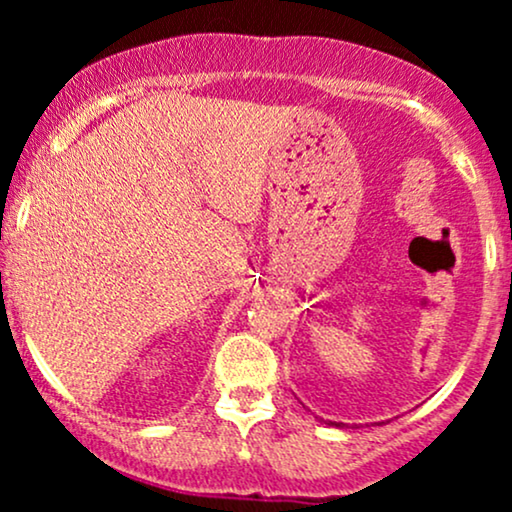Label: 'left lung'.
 Returning a JSON list of instances; mask_svg holds the SVG:
<instances>
[{
    "label": "left lung",
    "mask_w": 512,
    "mask_h": 512,
    "mask_svg": "<svg viewBox=\"0 0 512 512\" xmlns=\"http://www.w3.org/2000/svg\"><path fill=\"white\" fill-rule=\"evenodd\" d=\"M330 424H332V426H339V424H334V421H330Z\"/></svg>",
    "instance_id": "left-lung-1"
}]
</instances>
